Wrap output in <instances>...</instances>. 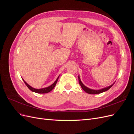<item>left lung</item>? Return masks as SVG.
I'll return each mask as SVG.
<instances>
[{"mask_svg":"<svg viewBox=\"0 0 134 134\" xmlns=\"http://www.w3.org/2000/svg\"><path fill=\"white\" fill-rule=\"evenodd\" d=\"M78 79H79V84L80 85V86H81V87H82V88L83 89V90L85 92H86V93H88V94H99V93H101L104 92H106V91H108L109 88H111L112 87L113 85L115 84V83H113L111 85V86H108L107 87L103 88H102V89H100V90H92V89L89 88L88 87H86V86H84V85L83 84V83L82 82V81H81V80H80L79 75L78 76Z\"/></svg>","mask_w":134,"mask_h":134,"instance_id":"1","label":"left lung"}]
</instances>
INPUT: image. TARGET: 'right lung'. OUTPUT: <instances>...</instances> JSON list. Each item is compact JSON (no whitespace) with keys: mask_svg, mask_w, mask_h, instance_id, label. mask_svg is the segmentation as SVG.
<instances>
[{"mask_svg":"<svg viewBox=\"0 0 134 134\" xmlns=\"http://www.w3.org/2000/svg\"><path fill=\"white\" fill-rule=\"evenodd\" d=\"M59 78V76L58 77V78L56 79V80L54 82V83L52 84L51 86H48V87H45V88H40V89H36V88H34L33 87H32L28 83H27L25 82V81L23 79H22L24 81V82H25V84L27 86V87L28 88H29V90H31L32 92H35V93H41V94H43V93H47L48 92H50V91H51L52 90H53V89L54 88V87H55L56 83H57V82H58Z\"/></svg>","mask_w":134,"mask_h":134,"instance_id":"1","label":"right lung"}]
</instances>
